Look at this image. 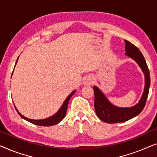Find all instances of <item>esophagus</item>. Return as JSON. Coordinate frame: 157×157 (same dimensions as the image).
Masks as SVG:
<instances>
[{"mask_svg": "<svg viewBox=\"0 0 157 157\" xmlns=\"http://www.w3.org/2000/svg\"><path fill=\"white\" fill-rule=\"evenodd\" d=\"M94 82V78H92L91 76H86L84 78V81H83V83L85 85H91Z\"/></svg>", "mask_w": 157, "mask_h": 157, "instance_id": "34e87169", "label": "esophagus"}]
</instances>
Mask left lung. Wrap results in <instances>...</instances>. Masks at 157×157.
Segmentation results:
<instances>
[{
    "label": "left lung",
    "instance_id": "obj_1",
    "mask_svg": "<svg viewBox=\"0 0 157 157\" xmlns=\"http://www.w3.org/2000/svg\"><path fill=\"white\" fill-rule=\"evenodd\" d=\"M126 53L127 56L134 59L141 68L145 77L144 89L138 104L128 108H120L113 105L98 87L94 86V108L96 113L101 121L109 124L121 123L128 121L139 115L144 108L149 94L150 74L144 56L139 49L129 41L125 40Z\"/></svg>",
    "mask_w": 157,
    "mask_h": 157
}]
</instances>
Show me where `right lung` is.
<instances>
[{
    "mask_svg": "<svg viewBox=\"0 0 157 157\" xmlns=\"http://www.w3.org/2000/svg\"><path fill=\"white\" fill-rule=\"evenodd\" d=\"M18 59H17V61H18ZM17 61L16 63V65L17 63ZM12 74H13V73H12ZM75 92H76V90H74V91L71 92V94H70L69 95H68V97L66 98L65 101H64L63 104H62L61 108H60L59 110L54 115L51 116V117H48V118H46V119H44L35 120V119H28V118L25 117L24 116H23L20 112H19V111H18V109H16V106H15V108H16V110L17 112H18V114L20 115L21 117L23 118V119H24L25 120H26V121H28L31 122V123H32V124H36V125H38V126H50L56 125V124H59L60 121H61L63 119V118L65 117L66 113V111H67V107H68V102H69L70 98H71L73 94H74Z\"/></svg>",
    "mask_w": 157,
    "mask_h": 157,
    "instance_id": "obj_1",
    "label": "right lung"
}]
</instances>
